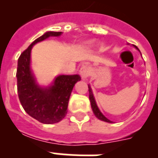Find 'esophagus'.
<instances>
[{
    "label": "esophagus",
    "mask_w": 158,
    "mask_h": 158,
    "mask_svg": "<svg viewBox=\"0 0 158 158\" xmlns=\"http://www.w3.org/2000/svg\"><path fill=\"white\" fill-rule=\"evenodd\" d=\"M80 75L83 79H86L91 74V69H90V67L89 65H86V64H84L83 66L80 68Z\"/></svg>",
    "instance_id": "1"
}]
</instances>
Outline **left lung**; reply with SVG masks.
Returning <instances> with one entry per match:
<instances>
[{
  "label": "left lung",
  "instance_id": "obj_1",
  "mask_svg": "<svg viewBox=\"0 0 158 158\" xmlns=\"http://www.w3.org/2000/svg\"><path fill=\"white\" fill-rule=\"evenodd\" d=\"M135 48H137V47H135ZM89 100H90V103H91L92 110H93V111H94L95 116H96L97 118H98L99 120H103V121H106V122H109V123L112 122V121H110V120H108L107 118L105 117V116L102 115V113L99 110L98 107V106H97L96 104V102H95V99H94V94H93V92H92V89L89 85Z\"/></svg>",
  "mask_w": 158,
  "mask_h": 158
}]
</instances>
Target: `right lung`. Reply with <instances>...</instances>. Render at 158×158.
I'll use <instances>...</instances> for the list:
<instances>
[{
    "instance_id": "right-lung-1",
    "label": "right lung",
    "mask_w": 158,
    "mask_h": 158,
    "mask_svg": "<svg viewBox=\"0 0 158 158\" xmlns=\"http://www.w3.org/2000/svg\"><path fill=\"white\" fill-rule=\"evenodd\" d=\"M60 34L61 32H47L33 42L18 59L16 77L19 99L26 112L43 124L59 122L66 115L72 89L81 79L78 74L60 75L49 89H41L35 84L29 66L31 49L38 42Z\"/></svg>"
}]
</instances>
